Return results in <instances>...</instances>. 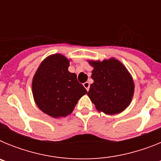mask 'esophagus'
<instances>
[{
	"instance_id": "34e87169",
	"label": "esophagus",
	"mask_w": 161,
	"mask_h": 161,
	"mask_svg": "<svg viewBox=\"0 0 161 161\" xmlns=\"http://www.w3.org/2000/svg\"><path fill=\"white\" fill-rule=\"evenodd\" d=\"M83 85H84V87H85V89H86V90L89 91V87H90V85H89V82H85V83L83 84Z\"/></svg>"
}]
</instances>
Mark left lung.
Returning <instances> with one entry per match:
<instances>
[{
    "mask_svg": "<svg viewBox=\"0 0 161 161\" xmlns=\"http://www.w3.org/2000/svg\"><path fill=\"white\" fill-rule=\"evenodd\" d=\"M93 67L88 96L98 111L116 114L123 111L131 102L134 94L133 79L120 61H89Z\"/></svg>",
    "mask_w": 161,
    "mask_h": 161,
    "instance_id": "obj_1",
    "label": "left lung"
}]
</instances>
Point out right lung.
<instances>
[{
  "mask_svg": "<svg viewBox=\"0 0 161 161\" xmlns=\"http://www.w3.org/2000/svg\"><path fill=\"white\" fill-rule=\"evenodd\" d=\"M69 60L60 54L44 59L33 78L32 91L38 107L53 118L70 114L87 90L75 73L68 72Z\"/></svg>",
  "mask_w": 161,
  "mask_h": 161,
  "instance_id": "right-lung-1",
  "label": "right lung"
}]
</instances>
